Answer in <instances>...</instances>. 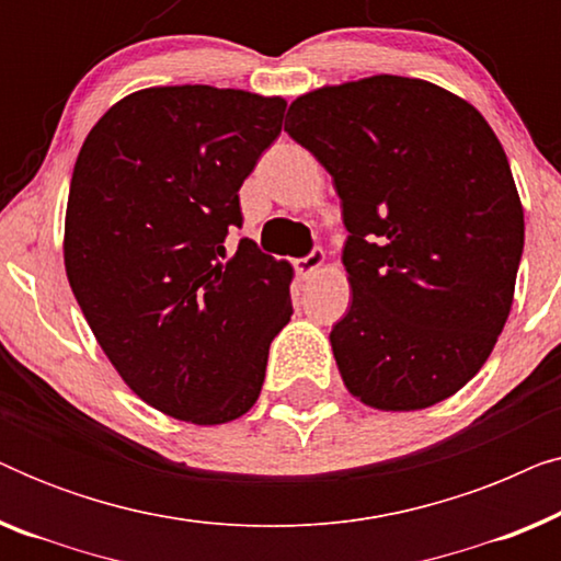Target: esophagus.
<instances>
[{
  "mask_svg": "<svg viewBox=\"0 0 561 561\" xmlns=\"http://www.w3.org/2000/svg\"><path fill=\"white\" fill-rule=\"evenodd\" d=\"M324 260H327L324 250H311L306 257L296 260V271L298 275H304V278H311V275H317L319 267L324 265Z\"/></svg>",
  "mask_w": 561,
  "mask_h": 561,
  "instance_id": "esophagus-1",
  "label": "esophagus"
}]
</instances>
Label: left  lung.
I'll list each match as a JSON object with an SVG mask.
<instances>
[{
  "mask_svg": "<svg viewBox=\"0 0 561 561\" xmlns=\"http://www.w3.org/2000/svg\"><path fill=\"white\" fill-rule=\"evenodd\" d=\"M288 114L350 232L352 306L329 334L344 386L378 411L455 396L503 332L524 252L501 140L465 99L388 73L313 89Z\"/></svg>",
  "mask_w": 561,
  "mask_h": 561,
  "instance_id": "left-lung-1",
  "label": "left lung"
}]
</instances>
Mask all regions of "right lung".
<instances>
[{
	"mask_svg": "<svg viewBox=\"0 0 561 561\" xmlns=\"http://www.w3.org/2000/svg\"><path fill=\"white\" fill-rule=\"evenodd\" d=\"M286 99L152 87L91 127L73 165L64 263L99 347L165 416L227 424L255 405L294 267L242 225V181L280 135Z\"/></svg>",
	"mask_w": 561,
	"mask_h": 561,
	"instance_id": "right-lung-1",
	"label": "right lung"
}]
</instances>
